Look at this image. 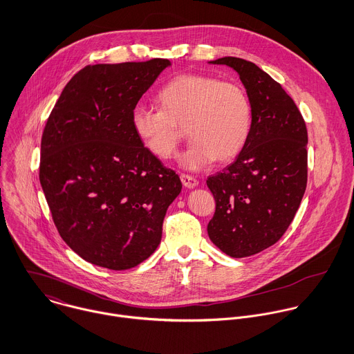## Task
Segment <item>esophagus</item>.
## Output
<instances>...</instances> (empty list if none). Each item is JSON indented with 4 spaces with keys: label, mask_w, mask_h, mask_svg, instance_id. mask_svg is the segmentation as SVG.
Listing matches in <instances>:
<instances>
[{
    "label": "esophagus",
    "mask_w": 354,
    "mask_h": 354,
    "mask_svg": "<svg viewBox=\"0 0 354 354\" xmlns=\"http://www.w3.org/2000/svg\"><path fill=\"white\" fill-rule=\"evenodd\" d=\"M180 180H182L183 186H186L187 189H194L198 185V180L194 176L187 175V174H182L180 175Z\"/></svg>",
    "instance_id": "obj_1"
}]
</instances>
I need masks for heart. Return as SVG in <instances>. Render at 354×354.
I'll return each instance as SVG.
<instances>
[{"instance_id": "obj_1", "label": "heart", "mask_w": 354, "mask_h": 354, "mask_svg": "<svg viewBox=\"0 0 354 354\" xmlns=\"http://www.w3.org/2000/svg\"><path fill=\"white\" fill-rule=\"evenodd\" d=\"M160 109L137 104L131 126L142 145L158 158H169L185 138H193L179 160L190 169L234 158L248 140L252 106L245 90L204 73H180L157 94Z\"/></svg>"}]
</instances>
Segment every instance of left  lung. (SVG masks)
I'll return each mask as SVG.
<instances>
[{
	"instance_id": "obj_1",
	"label": "left lung",
	"mask_w": 354,
	"mask_h": 354,
	"mask_svg": "<svg viewBox=\"0 0 354 354\" xmlns=\"http://www.w3.org/2000/svg\"><path fill=\"white\" fill-rule=\"evenodd\" d=\"M211 63L239 73L252 106L241 153L207 180L216 203L208 235L241 259L277 243L292 221L308 182V131L292 98L267 72L238 57Z\"/></svg>"
}]
</instances>
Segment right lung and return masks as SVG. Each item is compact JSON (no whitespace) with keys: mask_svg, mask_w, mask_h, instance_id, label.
I'll list each match as a JSON object with an SVG mask.
<instances>
[{"mask_svg":"<svg viewBox=\"0 0 354 354\" xmlns=\"http://www.w3.org/2000/svg\"><path fill=\"white\" fill-rule=\"evenodd\" d=\"M167 59L95 64L76 72L41 141L39 182L55 225L83 260L129 270L158 246L179 196L178 174L138 140L131 111Z\"/></svg>","mask_w":354,"mask_h":354,"instance_id":"add662e5","label":"right lung"}]
</instances>
